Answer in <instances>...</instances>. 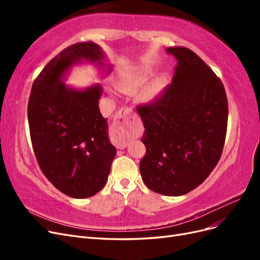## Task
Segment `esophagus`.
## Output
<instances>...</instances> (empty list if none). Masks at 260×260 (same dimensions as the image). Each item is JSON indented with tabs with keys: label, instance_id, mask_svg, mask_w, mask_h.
<instances>
[{
	"label": "esophagus",
	"instance_id": "esophagus-1",
	"mask_svg": "<svg viewBox=\"0 0 260 260\" xmlns=\"http://www.w3.org/2000/svg\"><path fill=\"white\" fill-rule=\"evenodd\" d=\"M133 115L130 108L123 107L114 118L112 124V139L117 148L123 149L129 144L131 139V124Z\"/></svg>",
	"mask_w": 260,
	"mask_h": 260
}]
</instances>
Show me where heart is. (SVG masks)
Here are the masks:
<instances>
[{"instance_id":"heart-1","label":"heart","mask_w":260,"mask_h":260,"mask_svg":"<svg viewBox=\"0 0 260 260\" xmlns=\"http://www.w3.org/2000/svg\"><path fill=\"white\" fill-rule=\"evenodd\" d=\"M151 74H152L151 69L147 67H143L137 70V72L120 76L117 79L116 84L118 88H119V90H121L122 92H127V93L133 92L135 90H137L139 86L144 84L147 81L148 77L151 76ZM167 81H168V77L166 74H162L157 78H155L152 82H149L145 88H143L142 91L140 92L139 99L142 102H144V103H151V102L155 101L159 96V94L162 92L165 86L167 85Z\"/></svg>"}]
</instances>
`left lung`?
I'll use <instances>...</instances> for the list:
<instances>
[{"mask_svg":"<svg viewBox=\"0 0 260 260\" xmlns=\"http://www.w3.org/2000/svg\"><path fill=\"white\" fill-rule=\"evenodd\" d=\"M178 59L162 95L138 107L146 147L140 161L145 185L166 196H181L202 184L221 156L228 100L221 80L193 51L168 48Z\"/></svg>","mask_w":260,"mask_h":260,"instance_id":"left-lung-1","label":"left lung"}]
</instances>
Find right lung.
Returning <instances> with one entry per match:
<instances>
[{
    "label": "right lung",
    "mask_w": 260,
    "mask_h": 260,
    "mask_svg": "<svg viewBox=\"0 0 260 260\" xmlns=\"http://www.w3.org/2000/svg\"><path fill=\"white\" fill-rule=\"evenodd\" d=\"M83 62L95 65L102 78L113 70L99 44L70 45L37 77L28 103L30 138L39 166L57 190L74 199L91 198L104 187L116 156L107 118L99 108L102 85L77 89L64 82L70 69Z\"/></svg>",
    "instance_id": "obj_1"
}]
</instances>
